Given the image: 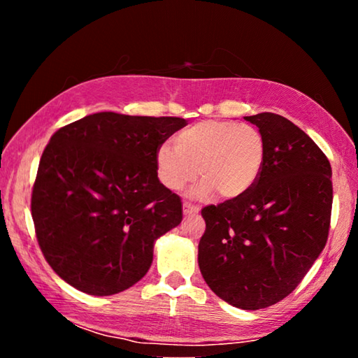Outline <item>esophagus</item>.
Wrapping results in <instances>:
<instances>
[{"mask_svg": "<svg viewBox=\"0 0 358 358\" xmlns=\"http://www.w3.org/2000/svg\"><path fill=\"white\" fill-rule=\"evenodd\" d=\"M199 211H201V208L196 207V205H191V203H187V202H185V203H183V213H185L186 216L197 215Z\"/></svg>", "mask_w": 358, "mask_h": 358, "instance_id": "esophagus-1", "label": "esophagus"}]
</instances>
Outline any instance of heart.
Returning a JSON list of instances; mask_svg holds the SVG:
<instances>
[{
	"label": "heart",
	"mask_w": 358,
	"mask_h": 358,
	"mask_svg": "<svg viewBox=\"0 0 358 358\" xmlns=\"http://www.w3.org/2000/svg\"><path fill=\"white\" fill-rule=\"evenodd\" d=\"M265 161V141L252 124L207 120L175 136V145L156 148L157 178L171 191H181L201 175L196 194L216 192L235 199L256 185Z\"/></svg>",
	"instance_id": "b5f03b06"
}]
</instances>
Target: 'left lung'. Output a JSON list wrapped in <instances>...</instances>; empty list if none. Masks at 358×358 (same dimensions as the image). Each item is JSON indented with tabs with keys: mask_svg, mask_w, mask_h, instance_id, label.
Returning <instances> with one entry per match:
<instances>
[{
	"mask_svg": "<svg viewBox=\"0 0 358 358\" xmlns=\"http://www.w3.org/2000/svg\"><path fill=\"white\" fill-rule=\"evenodd\" d=\"M245 118L264 136L262 172L243 196L202 208L199 266L220 299L256 311L286 299L322 252L333 186L324 151L292 121Z\"/></svg>",
	"mask_w": 358,
	"mask_h": 358,
	"instance_id": "8db88e82",
	"label": "left lung"
}]
</instances>
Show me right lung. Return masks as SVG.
I'll use <instances>...</instances> for the list:
<instances>
[{
	"label": "right lung",
	"mask_w": 358,
	"mask_h": 358,
	"mask_svg": "<svg viewBox=\"0 0 358 358\" xmlns=\"http://www.w3.org/2000/svg\"><path fill=\"white\" fill-rule=\"evenodd\" d=\"M186 124L99 112L50 137L31 216L41 251L62 280L104 296L147 275L156 238L183 220L181 199L157 178L155 153Z\"/></svg>",
	"instance_id": "add662e5"
}]
</instances>
